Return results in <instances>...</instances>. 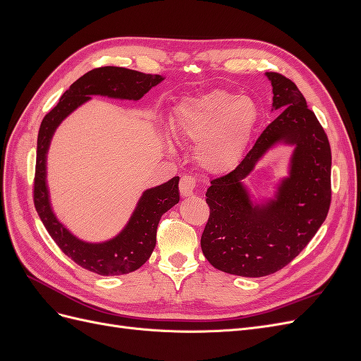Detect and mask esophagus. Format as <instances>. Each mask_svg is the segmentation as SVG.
<instances>
[{"instance_id":"34e87169","label":"esophagus","mask_w":361,"mask_h":361,"mask_svg":"<svg viewBox=\"0 0 361 361\" xmlns=\"http://www.w3.org/2000/svg\"><path fill=\"white\" fill-rule=\"evenodd\" d=\"M195 187H197V180H195V178H192V176H183L180 179V183H179V191H180L182 197L183 199L191 197V195L195 191Z\"/></svg>"}]
</instances>
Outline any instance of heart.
<instances>
[{
    "instance_id": "heart-1",
    "label": "heart",
    "mask_w": 361,
    "mask_h": 361,
    "mask_svg": "<svg viewBox=\"0 0 361 361\" xmlns=\"http://www.w3.org/2000/svg\"><path fill=\"white\" fill-rule=\"evenodd\" d=\"M257 116L251 97L215 89L182 99L170 116V126L179 140L199 143L195 158L204 170L221 173L241 161Z\"/></svg>"
}]
</instances>
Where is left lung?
<instances>
[{
	"mask_svg": "<svg viewBox=\"0 0 361 361\" xmlns=\"http://www.w3.org/2000/svg\"><path fill=\"white\" fill-rule=\"evenodd\" d=\"M271 111H280L239 166L214 179L206 191L209 220L202 251L227 274L264 277L286 267L318 232L331 202V149L302 93L286 76L267 72ZM277 145L294 147L288 176L271 198L257 201L243 180Z\"/></svg>",
	"mask_w": 361,
	"mask_h": 361,
	"instance_id": "left-lung-1",
	"label": "left lung"
}]
</instances>
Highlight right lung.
I'll return each instance as SVG.
<instances>
[{
  "label": "right lung",
  "mask_w": 361,
  "mask_h": 361,
  "mask_svg": "<svg viewBox=\"0 0 361 361\" xmlns=\"http://www.w3.org/2000/svg\"><path fill=\"white\" fill-rule=\"evenodd\" d=\"M164 81L161 75H150L125 68L105 66L82 75L63 93L59 104L43 117L37 137L35 206L43 226L60 250L76 265L101 276H122L138 269L150 257L157 244L161 216L179 203V176L158 187L147 188L137 202L128 223L116 236L102 243H89L75 236L54 214L47 180V159L51 140L57 128L76 108L105 96L120 101H140L152 87Z\"/></svg>",
  "instance_id": "obj_1"
}]
</instances>
